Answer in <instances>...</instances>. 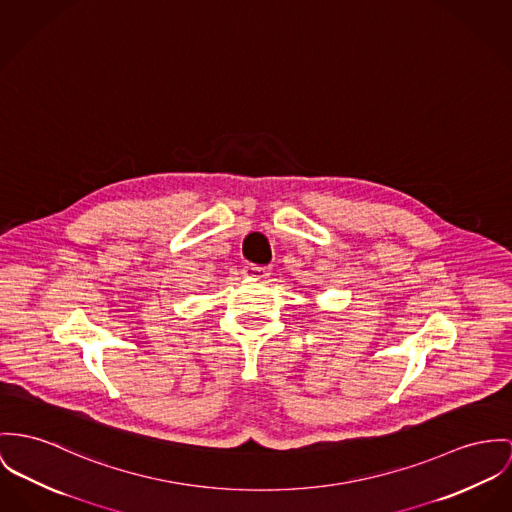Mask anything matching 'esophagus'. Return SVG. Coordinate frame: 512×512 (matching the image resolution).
<instances>
[{"instance_id":"34e87169","label":"esophagus","mask_w":512,"mask_h":512,"mask_svg":"<svg viewBox=\"0 0 512 512\" xmlns=\"http://www.w3.org/2000/svg\"><path fill=\"white\" fill-rule=\"evenodd\" d=\"M271 275V271L267 267H257V265H247L243 269V276L251 278V280H263L267 276Z\"/></svg>"}]
</instances>
